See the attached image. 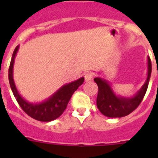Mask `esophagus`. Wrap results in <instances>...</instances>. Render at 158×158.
Returning <instances> with one entry per match:
<instances>
[{"mask_svg":"<svg viewBox=\"0 0 158 158\" xmlns=\"http://www.w3.org/2000/svg\"><path fill=\"white\" fill-rule=\"evenodd\" d=\"M93 73H87L85 74V81H89L93 79Z\"/></svg>","mask_w":158,"mask_h":158,"instance_id":"1","label":"esophagus"}]
</instances>
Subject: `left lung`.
Here are the masks:
<instances>
[{"label": "left lung", "instance_id": "obj_1", "mask_svg": "<svg viewBox=\"0 0 158 158\" xmlns=\"http://www.w3.org/2000/svg\"><path fill=\"white\" fill-rule=\"evenodd\" d=\"M152 65L150 58H147V77L139 91L131 96L117 95L111 84L104 78L95 77L94 81L98 85L96 105L99 111L109 118H120L129 115L140 104L147 90L151 76Z\"/></svg>", "mask_w": 158, "mask_h": 158}]
</instances>
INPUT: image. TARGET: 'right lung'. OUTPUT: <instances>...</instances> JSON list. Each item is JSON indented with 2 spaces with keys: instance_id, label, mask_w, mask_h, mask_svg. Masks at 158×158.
<instances>
[{
  "instance_id": "add662e5",
  "label": "right lung",
  "mask_w": 158,
  "mask_h": 158,
  "mask_svg": "<svg viewBox=\"0 0 158 158\" xmlns=\"http://www.w3.org/2000/svg\"><path fill=\"white\" fill-rule=\"evenodd\" d=\"M19 46L18 45L14 50L8 69V80L15 98L23 111L36 120L41 122H51L56 119L65 111L71 96L78 87L83 84L85 77H81L77 80L65 84L43 101L35 103L27 101L19 94L13 79L14 62L19 51Z\"/></svg>"
}]
</instances>
